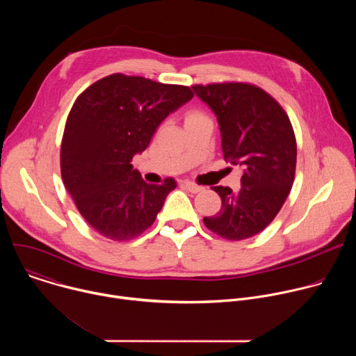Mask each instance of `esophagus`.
Segmentation results:
<instances>
[{"label": "esophagus", "mask_w": 356, "mask_h": 356, "mask_svg": "<svg viewBox=\"0 0 356 356\" xmlns=\"http://www.w3.org/2000/svg\"><path fill=\"white\" fill-rule=\"evenodd\" d=\"M181 184H183L190 193H198V191H201V190H204V187L198 186V184H195V183H193V181H190V180H184Z\"/></svg>", "instance_id": "1"}]
</instances>
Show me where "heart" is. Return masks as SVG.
<instances>
[{
    "label": "heart",
    "mask_w": 356,
    "mask_h": 356,
    "mask_svg": "<svg viewBox=\"0 0 356 356\" xmlns=\"http://www.w3.org/2000/svg\"><path fill=\"white\" fill-rule=\"evenodd\" d=\"M191 114H197V113H191ZM191 114H188V115H191Z\"/></svg>",
    "instance_id": "1"
}]
</instances>
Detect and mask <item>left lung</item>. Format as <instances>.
Here are the masks:
<instances>
[{
	"instance_id": "8db88e82",
	"label": "left lung",
	"mask_w": 356,
	"mask_h": 356,
	"mask_svg": "<svg viewBox=\"0 0 356 356\" xmlns=\"http://www.w3.org/2000/svg\"><path fill=\"white\" fill-rule=\"evenodd\" d=\"M193 91L217 117L224 159L243 169L238 193L213 187L222 207L204 217V224L229 241L250 238L273 221L291 190L297 146L290 120L255 86L224 83L194 86Z\"/></svg>"
}]
</instances>
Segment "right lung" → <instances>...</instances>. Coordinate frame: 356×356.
Listing matches in <instances>:
<instances>
[{
  "label": "right lung",
  "mask_w": 356,
  "mask_h": 356,
  "mask_svg": "<svg viewBox=\"0 0 356 356\" xmlns=\"http://www.w3.org/2000/svg\"><path fill=\"white\" fill-rule=\"evenodd\" d=\"M191 98L188 87L117 73L76 99L62 140V179L98 234L128 241L154 224L176 181L147 184L131 161L168 115Z\"/></svg>",
  "instance_id": "obj_1"
}]
</instances>
